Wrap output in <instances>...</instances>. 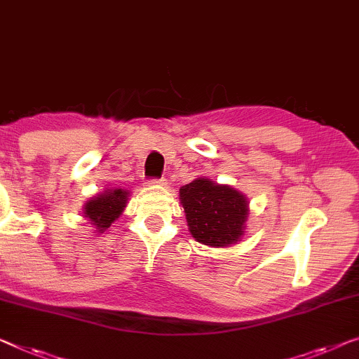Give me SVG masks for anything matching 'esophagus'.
Here are the masks:
<instances>
[{"label": "esophagus", "instance_id": "esophagus-1", "mask_svg": "<svg viewBox=\"0 0 359 359\" xmlns=\"http://www.w3.org/2000/svg\"><path fill=\"white\" fill-rule=\"evenodd\" d=\"M149 186H165V180H150Z\"/></svg>", "mask_w": 359, "mask_h": 359}]
</instances>
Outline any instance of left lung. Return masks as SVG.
<instances>
[{
	"instance_id": "obj_1",
	"label": "left lung",
	"mask_w": 359,
	"mask_h": 359,
	"mask_svg": "<svg viewBox=\"0 0 359 359\" xmlns=\"http://www.w3.org/2000/svg\"><path fill=\"white\" fill-rule=\"evenodd\" d=\"M180 202L189 233L201 244L226 248L241 241L246 233L249 201L230 184L199 176L181 186Z\"/></svg>"
}]
</instances>
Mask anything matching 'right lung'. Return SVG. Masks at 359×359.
I'll list each match as a JSON object with an SVG mask.
<instances>
[{"label": "right lung", "instance_id": "1", "mask_svg": "<svg viewBox=\"0 0 359 359\" xmlns=\"http://www.w3.org/2000/svg\"><path fill=\"white\" fill-rule=\"evenodd\" d=\"M129 192L131 191L124 188H107L86 202L82 214L87 218V222L95 228L93 233L102 235L111 226V223L116 218H119L128 204L129 196H131Z\"/></svg>", "mask_w": 359, "mask_h": 359}]
</instances>
